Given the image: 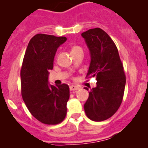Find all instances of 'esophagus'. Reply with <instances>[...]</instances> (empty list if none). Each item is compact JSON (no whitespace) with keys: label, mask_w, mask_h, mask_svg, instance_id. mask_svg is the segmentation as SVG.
<instances>
[{"label":"esophagus","mask_w":148,"mask_h":148,"mask_svg":"<svg viewBox=\"0 0 148 148\" xmlns=\"http://www.w3.org/2000/svg\"><path fill=\"white\" fill-rule=\"evenodd\" d=\"M80 89V88L78 87V86H75V85H72V86H70V91H76V90H78V89Z\"/></svg>","instance_id":"esophagus-1"}]
</instances>
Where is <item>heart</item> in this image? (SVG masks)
I'll return each mask as SVG.
<instances>
[{
  "mask_svg": "<svg viewBox=\"0 0 148 148\" xmlns=\"http://www.w3.org/2000/svg\"><path fill=\"white\" fill-rule=\"evenodd\" d=\"M80 50H82L81 49V47L78 45H73L71 48V52H75V51H80Z\"/></svg>",
  "mask_w": 148,
  "mask_h": 148,
  "instance_id": "1",
  "label": "heart"
}]
</instances>
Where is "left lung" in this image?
I'll return each mask as SVG.
<instances>
[{"label": "left lung", "instance_id": "obj_1", "mask_svg": "<svg viewBox=\"0 0 148 148\" xmlns=\"http://www.w3.org/2000/svg\"><path fill=\"white\" fill-rule=\"evenodd\" d=\"M81 36L91 56L86 78L97 80V86L91 89L84 104L85 113L91 120L103 121L113 116L122 103L126 81L124 69L116 45L103 30L92 28Z\"/></svg>", "mask_w": 148, "mask_h": 148}]
</instances>
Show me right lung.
I'll use <instances>...</instances> for the list:
<instances>
[{"instance_id":"obj_1","label":"right lung","mask_w":148,"mask_h":148,"mask_svg":"<svg viewBox=\"0 0 148 148\" xmlns=\"http://www.w3.org/2000/svg\"><path fill=\"white\" fill-rule=\"evenodd\" d=\"M66 40L65 36L36 34L30 40L23 61L22 97L31 114L44 124H59L67 114L68 85L55 86L48 84L47 81L57 48Z\"/></svg>"}]
</instances>
